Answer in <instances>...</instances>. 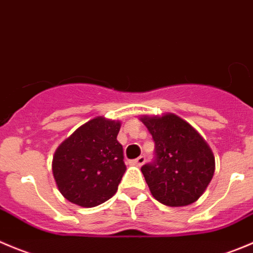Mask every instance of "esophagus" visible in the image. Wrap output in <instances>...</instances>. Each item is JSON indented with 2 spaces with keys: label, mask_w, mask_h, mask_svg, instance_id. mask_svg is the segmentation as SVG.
<instances>
[{
  "label": "esophagus",
  "mask_w": 253,
  "mask_h": 253,
  "mask_svg": "<svg viewBox=\"0 0 253 253\" xmlns=\"http://www.w3.org/2000/svg\"><path fill=\"white\" fill-rule=\"evenodd\" d=\"M144 162H146V157H144V156H139L138 158L134 159V161L132 162V163H133L134 166H137V167H141L142 164L144 163Z\"/></svg>",
  "instance_id": "34e87169"
}]
</instances>
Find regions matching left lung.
I'll use <instances>...</instances> for the list:
<instances>
[{
  "label": "left lung",
  "instance_id": "8db88e82",
  "mask_svg": "<svg viewBox=\"0 0 253 253\" xmlns=\"http://www.w3.org/2000/svg\"><path fill=\"white\" fill-rule=\"evenodd\" d=\"M139 120L154 141L156 158L141 168L154 199L168 207L197 202L215 171L209 144L194 127L174 114Z\"/></svg>",
  "mask_w": 253,
  "mask_h": 253
}]
</instances>
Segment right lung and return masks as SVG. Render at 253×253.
I'll return each mask as SVG.
<instances>
[{"instance_id": "right-lung-1", "label": "right lung", "mask_w": 253, "mask_h": 253, "mask_svg": "<svg viewBox=\"0 0 253 253\" xmlns=\"http://www.w3.org/2000/svg\"><path fill=\"white\" fill-rule=\"evenodd\" d=\"M120 127V121L95 117L59 144L51 169L65 199L94 208L114 197L126 171Z\"/></svg>"}]
</instances>
